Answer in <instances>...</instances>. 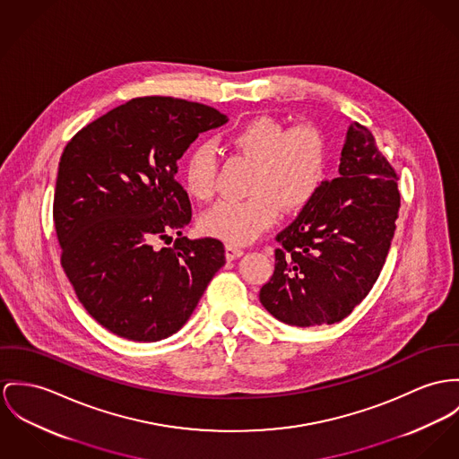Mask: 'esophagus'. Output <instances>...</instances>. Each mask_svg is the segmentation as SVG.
<instances>
[{"label":"esophagus","instance_id":"esophagus-1","mask_svg":"<svg viewBox=\"0 0 459 459\" xmlns=\"http://www.w3.org/2000/svg\"><path fill=\"white\" fill-rule=\"evenodd\" d=\"M245 255V251L241 249V247H232V245H227L225 247V256H227V260H236V258H239V256H243Z\"/></svg>","mask_w":459,"mask_h":459}]
</instances>
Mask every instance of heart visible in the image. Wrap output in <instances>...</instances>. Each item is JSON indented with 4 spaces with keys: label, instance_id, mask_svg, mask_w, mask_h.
<instances>
[{
    "label": "heart",
    "instance_id": "1",
    "mask_svg": "<svg viewBox=\"0 0 459 459\" xmlns=\"http://www.w3.org/2000/svg\"><path fill=\"white\" fill-rule=\"evenodd\" d=\"M229 144L255 160L247 199H221L199 220L201 232L229 245H247L269 230L284 212L306 208L321 190L328 169L323 134L309 124L286 129L273 117H253L227 136ZM216 181L212 144L186 153L181 183L194 199H210Z\"/></svg>",
    "mask_w": 459,
    "mask_h": 459
}]
</instances>
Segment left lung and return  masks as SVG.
Wrapping results in <instances>:
<instances>
[{"label":"left lung","mask_w":459,"mask_h":459,"mask_svg":"<svg viewBox=\"0 0 459 459\" xmlns=\"http://www.w3.org/2000/svg\"><path fill=\"white\" fill-rule=\"evenodd\" d=\"M396 173L372 133L353 122L341 152L339 178L276 236L274 274L262 306L282 323L317 326L353 313L377 281L400 210Z\"/></svg>","instance_id":"obj_1"}]
</instances>
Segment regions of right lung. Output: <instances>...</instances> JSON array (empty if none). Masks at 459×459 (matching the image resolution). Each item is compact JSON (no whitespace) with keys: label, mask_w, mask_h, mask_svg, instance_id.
<instances>
[{"label":"right lung","mask_w":459,"mask_h":459,"mask_svg":"<svg viewBox=\"0 0 459 459\" xmlns=\"http://www.w3.org/2000/svg\"><path fill=\"white\" fill-rule=\"evenodd\" d=\"M227 120L212 106L146 96L66 144L54 195L61 264L82 306L115 335L155 342L177 333L225 264L221 241L181 236L192 206L177 162ZM171 233L173 247H154Z\"/></svg>","instance_id":"obj_1"}]
</instances>
